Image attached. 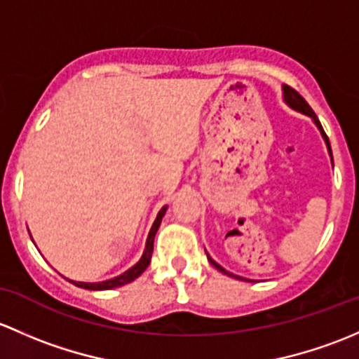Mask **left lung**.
I'll return each instance as SVG.
<instances>
[{
    "label": "left lung",
    "instance_id": "left-lung-1",
    "mask_svg": "<svg viewBox=\"0 0 359 359\" xmlns=\"http://www.w3.org/2000/svg\"><path fill=\"white\" fill-rule=\"evenodd\" d=\"M282 91H283V102H285L287 105L290 107V109H294V110H297V112L304 114V116L311 117V119H313V123H315L316 128L320 129L321 136H323V140H325V145H327V150H328V154H330V158H332V149H330V142H328L327 135H325V131H323V128H321L320 121H318L316 114L313 112V109H311V107L308 105V102H306V100L302 98L301 95L297 93V91H295V90H292L290 86H283V88H282ZM332 164H334V158H332ZM207 259H209L210 264H212L214 268L217 269V271L224 273V275H228V276H233V278H236V280H245V278H242V276H238V275H233V273L226 271V269H224L223 266H221V264H217V262L214 261L212 257L209 256V254H207ZM245 282H249V280H245Z\"/></svg>",
    "mask_w": 359,
    "mask_h": 359
}]
</instances>
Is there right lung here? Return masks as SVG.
<instances>
[{
	"mask_svg": "<svg viewBox=\"0 0 359 359\" xmlns=\"http://www.w3.org/2000/svg\"><path fill=\"white\" fill-rule=\"evenodd\" d=\"M165 210H168V205H164L161 210H158L157 217H155L152 228H150V231H149V236H147L145 250H143L142 259L136 262L135 266H131V268H129L128 271H124L123 275L114 276V278L105 280V282H98V283L74 282V280H69V282H72L76 287H81V289H88V290H110V289H117V287H123V285H126V283H129V282H133V280H135V278H138V276L142 275L143 271H145L147 266L150 264V259H152L154 238H155V233H157L158 226H161V221H162V217H164Z\"/></svg>",
	"mask_w": 359,
	"mask_h": 359,
	"instance_id": "right-lung-1",
	"label": "right lung"
}]
</instances>
